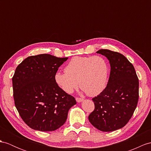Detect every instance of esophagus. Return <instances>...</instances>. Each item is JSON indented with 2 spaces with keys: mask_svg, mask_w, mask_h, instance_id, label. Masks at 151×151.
Wrapping results in <instances>:
<instances>
[{
  "mask_svg": "<svg viewBox=\"0 0 151 151\" xmlns=\"http://www.w3.org/2000/svg\"><path fill=\"white\" fill-rule=\"evenodd\" d=\"M76 101L78 102H81L83 101V99H81V98H78V97H77V98L76 99Z\"/></svg>",
  "mask_w": 151,
  "mask_h": 151,
  "instance_id": "esophagus-1",
  "label": "esophagus"
}]
</instances>
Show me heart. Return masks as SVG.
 <instances>
[{"label": "heart", "instance_id": "heart-1", "mask_svg": "<svg viewBox=\"0 0 151 151\" xmlns=\"http://www.w3.org/2000/svg\"><path fill=\"white\" fill-rule=\"evenodd\" d=\"M65 72H57L54 80L65 92L72 93L79 86L84 92L95 97L107 86L109 67L104 58L99 56L72 58L65 68Z\"/></svg>", "mask_w": 151, "mask_h": 151}]
</instances>
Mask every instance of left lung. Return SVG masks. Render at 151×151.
<instances>
[{
	"instance_id": "obj_1",
	"label": "left lung",
	"mask_w": 151,
	"mask_h": 151,
	"mask_svg": "<svg viewBox=\"0 0 151 151\" xmlns=\"http://www.w3.org/2000/svg\"><path fill=\"white\" fill-rule=\"evenodd\" d=\"M97 53L107 58L111 70L104 90L92 99L95 109L88 120L99 130L113 131L126 126L133 116L139 98V81L133 65L124 55L108 49Z\"/></svg>"
}]
</instances>
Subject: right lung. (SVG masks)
<instances>
[{
  "label": "right lung",
  "mask_w": 151,
  "mask_h": 151,
  "mask_svg": "<svg viewBox=\"0 0 151 151\" xmlns=\"http://www.w3.org/2000/svg\"><path fill=\"white\" fill-rule=\"evenodd\" d=\"M68 58L43 54L27 58L13 77L14 104L21 118L32 129L52 131L65 124L76 104L55 82L58 68Z\"/></svg>",
  "instance_id": "1"
}]
</instances>
